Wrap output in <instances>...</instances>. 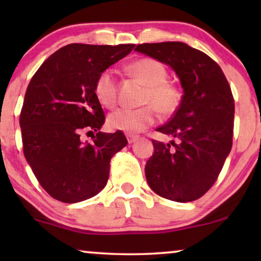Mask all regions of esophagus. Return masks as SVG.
<instances>
[{
  "mask_svg": "<svg viewBox=\"0 0 261 261\" xmlns=\"http://www.w3.org/2000/svg\"><path fill=\"white\" fill-rule=\"evenodd\" d=\"M126 137L129 144H133V142H135L139 139V135H135V134H127Z\"/></svg>",
  "mask_w": 261,
  "mask_h": 261,
  "instance_id": "obj_1",
  "label": "esophagus"
}]
</instances>
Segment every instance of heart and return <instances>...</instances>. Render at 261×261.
I'll return each instance as SVG.
<instances>
[{"label":"heart","mask_w":261,"mask_h":261,"mask_svg":"<svg viewBox=\"0 0 261 261\" xmlns=\"http://www.w3.org/2000/svg\"><path fill=\"white\" fill-rule=\"evenodd\" d=\"M130 72L146 85L141 103L138 109H116L107 120L113 130L127 134H138L155 123L158 112L165 116L173 115L181 103V91L177 85L167 82L166 67L153 58H141L129 66ZM94 94L106 108H113L117 102V82L114 71L103 70L96 78Z\"/></svg>","instance_id":"heart-1"}]
</instances>
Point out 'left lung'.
<instances>
[{
	"label": "left lung",
	"mask_w": 261,
	"mask_h": 261,
	"mask_svg": "<svg viewBox=\"0 0 261 261\" xmlns=\"http://www.w3.org/2000/svg\"><path fill=\"white\" fill-rule=\"evenodd\" d=\"M135 51L169 65L179 77L184 95L169 122L156 128L176 141L152 140L154 153L145 167L156 195L192 202L213 187L233 144L234 98L219 64L179 41L141 44Z\"/></svg>",
	"instance_id": "8db88e82"
}]
</instances>
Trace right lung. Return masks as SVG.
<instances>
[{
  "label": "right lung",
  "instance_id": "1",
  "mask_svg": "<svg viewBox=\"0 0 261 261\" xmlns=\"http://www.w3.org/2000/svg\"><path fill=\"white\" fill-rule=\"evenodd\" d=\"M134 46L66 45L32 77L20 114L23 154L57 201L77 203L97 195L108 181L110 159L128 144L122 132H99L106 117L94 84ZM85 130L96 132L91 144L80 140Z\"/></svg>",
  "mask_w": 261,
  "mask_h": 261
}]
</instances>
